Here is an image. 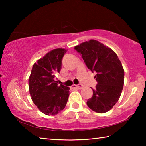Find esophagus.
Instances as JSON below:
<instances>
[{"label":"esophagus","instance_id":"obj_1","mask_svg":"<svg viewBox=\"0 0 146 146\" xmlns=\"http://www.w3.org/2000/svg\"><path fill=\"white\" fill-rule=\"evenodd\" d=\"M84 87L83 85L82 84H77V85H73V86L71 88H75V89H78V90H80Z\"/></svg>","mask_w":146,"mask_h":146}]
</instances>
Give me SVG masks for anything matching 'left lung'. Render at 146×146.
Returning a JSON list of instances; mask_svg holds the SVG:
<instances>
[{
	"mask_svg": "<svg viewBox=\"0 0 146 146\" xmlns=\"http://www.w3.org/2000/svg\"><path fill=\"white\" fill-rule=\"evenodd\" d=\"M89 70L97 74V84L92 97L87 101L91 110L98 113L108 112L118 102L123 90L124 70L114 51L97 40H91L75 46Z\"/></svg>",
	"mask_w": 146,
	"mask_h": 146,
	"instance_id": "1",
	"label": "left lung"
}]
</instances>
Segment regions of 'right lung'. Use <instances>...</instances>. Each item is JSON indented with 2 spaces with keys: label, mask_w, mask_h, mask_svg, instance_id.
Returning a JSON list of instances; mask_svg holds the SVG:
<instances>
[{
  "label": "right lung",
  "mask_w": 146,
  "mask_h": 146,
  "mask_svg": "<svg viewBox=\"0 0 146 146\" xmlns=\"http://www.w3.org/2000/svg\"><path fill=\"white\" fill-rule=\"evenodd\" d=\"M64 49H55L39 59L32 68L29 78V90L31 99L38 110L47 115H55L67 104L70 88L59 86L54 80L60 73Z\"/></svg>",
  "instance_id": "right-lung-1"
}]
</instances>
